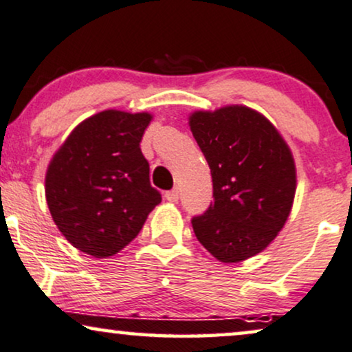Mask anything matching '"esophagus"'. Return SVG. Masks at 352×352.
<instances>
[{"label":"esophagus","instance_id":"34e87169","mask_svg":"<svg viewBox=\"0 0 352 352\" xmlns=\"http://www.w3.org/2000/svg\"><path fill=\"white\" fill-rule=\"evenodd\" d=\"M165 198H167L168 201L177 203V201H179V198H180V192L177 188H173V190H170V192L165 193Z\"/></svg>","mask_w":352,"mask_h":352}]
</instances>
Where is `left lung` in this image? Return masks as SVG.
Here are the masks:
<instances>
[{
	"label": "left lung",
	"instance_id": "obj_1",
	"mask_svg": "<svg viewBox=\"0 0 352 352\" xmlns=\"http://www.w3.org/2000/svg\"><path fill=\"white\" fill-rule=\"evenodd\" d=\"M190 129L213 179V201L192 218L195 236L221 262L256 256L290 214L297 179L289 146L262 114L238 104L193 113Z\"/></svg>",
	"mask_w": 352,
	"mask_h": 352
}]
</instances>
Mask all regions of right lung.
I'll return each instance as SVG.
<instances>
[{"instance_id":"1","label":"right lung","mask_w":352,"mask_h":352,"mask_svg":"<svg viewBox=\"0 0 352 352\" xmlns=\"http://www.w3.org/2000/svg\"><path fill=\"white\" fill-rule=\"evenodd\" d=\"M149 121L147 113L101 111L80 122L50 160V214L82 252L100 259L120 252L162 201L139 146Z\"/></svg>"}]
</instances>
